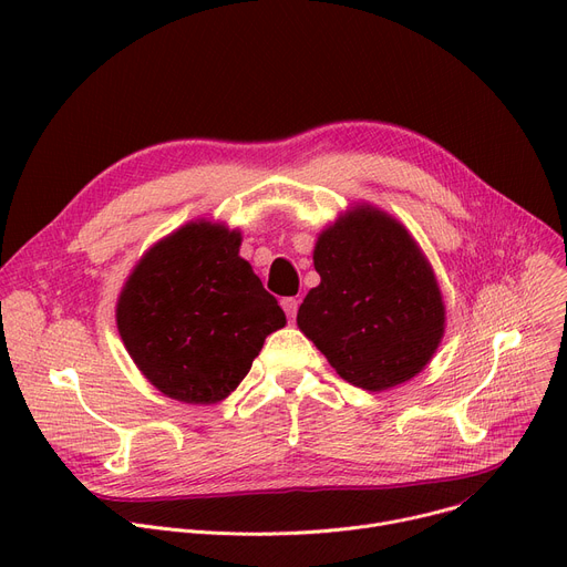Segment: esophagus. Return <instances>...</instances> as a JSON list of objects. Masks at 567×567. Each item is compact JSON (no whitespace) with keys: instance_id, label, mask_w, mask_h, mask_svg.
<instances>
[{"instance_id":"34e87169","label":"esophagus","mask_w":567,"mask_h":567,"mask_svg":"<svg viewBox=\"0 0 567 567\" xmlns=\"http://www.w3.org/2000/svg\"><path fill=\"white\" fill-rule=\"evenodd\" d=\"M280 306H282V310L287 312L289 321H293V319H296V310H299V301H296L293 296H289V299H282V301H280Z\"/></svg>"}]
</instances>
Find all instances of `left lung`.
Returning a JSON list of instances; mask_svg holds the SVG:
<instances>
[{
    "label": "left lung",
    "mask_w": 567,
    "mask_h": 567,
    "mask_svg": "<svg viewBox=\"0 0 567 567\" xmlns=\"http://www.w3.org/2000/svg\"><path fill=\"white\" fill-rule=\"evenodd\" d=\"M312 259L321 282L296 323L344 381L374 393L425 370L445 308L404 225L370 204L353 206L319 234Z\"/></svg>",
    "instance_id": "left-lung-1"
}]
</instances>
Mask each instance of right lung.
<instances>
[{
  "instance_id": "1",
  "label": "right lung",
  "mask_w": 567,
  "mask_h": 567,
  "mask_svg": "<svg viewBox=\"0 0 567 567\" xmlns=\"http://www.w3.org/2000/svg\"><path fill=\"white\" fill-rule=\"evenodd\" d=\"M238 246V229L188 223L137 261L118 293V336L140 372L172 400H225L266 336L287 323Z\"/></svg>"
}]
</instances>
